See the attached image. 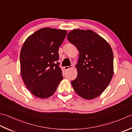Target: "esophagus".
I'll return each mask as SVG.
<instances>
[{
    "mask_svg": "<svg viewBox=\"0 0 132 132\" xmlns=\"http://www.w3.org/2000/svg\"><path fill=\"white\" fill-rule=\"evenodd\" d=\"M72 68H73V66H65L64 68V70H69L70 69H71Z\"/></svg>",
    "mask_w": 132,
    "mask_h": 132,
    "instance_id": "1",
    "label": "esophagus"
}]
</instances>
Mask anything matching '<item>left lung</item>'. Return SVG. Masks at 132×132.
Wrapping results in <instances>:
<instances>
[{
	"label": "left lung",
	"mask_w": 132,
	"mask_h": 132,
	"mask_svg": "<svg viewBox=\"0 0 132 132\" xmlns=\"http://www.w3.org/2000/svg\"><path fill=\"white\" fill-rule=\"evenodd\" d=\"M78 49L77 77L71 81L75 92L86 100L101 94L113 75V53L106 40L91 30L75 29L67 37Z\"/></svg>",
	"instance_id": "1"
}]
</instances>
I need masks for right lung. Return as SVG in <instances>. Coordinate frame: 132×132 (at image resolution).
I'll list each match as a JSON object with an SVG mask.
<instances>
[{"instance_id": "obj_1", "label": "right lung", "mask_w": 132, "mask_h": 132, "mask_svg": "<svg viewBox=\"0 0 132 132\" xmlns=\"http://www.w3.org/2000/svg\"><path fill=\"white\" fill-rule=\"evenodd\" d=\"M67 31L48 27L39 30L25 40L20 54V73L34 95L47 98L53 95L63 79L59 66V47Z\"/></svg>"}]
</instances>
